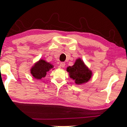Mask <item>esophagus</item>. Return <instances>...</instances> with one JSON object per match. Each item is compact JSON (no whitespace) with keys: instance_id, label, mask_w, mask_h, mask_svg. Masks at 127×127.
<instances>
[{"instance_id":"esophagus-1","label":"esophagus","mask_w":127,"mask_h":127,"mask_svg":"<svg viewBox=\"0 0 127 127\" xmlns=\"http://www.w3.org/2000/svg\"><path fill=\"white\" fill-rule=\"evenodd\" d=\"M65 63H64V62H61V63H60V66L62 68H64V66H65Z\"/></svg>"}]
</instances>
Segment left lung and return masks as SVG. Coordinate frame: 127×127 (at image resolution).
I'll list each match as a JSON object with an SVG mask.
<instances>
[{"mask_svg":"<svg viewBox=\"0 0 127 127\" xmlns=\"http://www.w3.org/2000/svg\"><path fill=\"white\" fill-rule=\"evenodd\" d=\"M66 70L69 73L70 78L74 80L75 83L77 85L87 82L92 76L91 71L85 66L81 59H77L74 65L68 66Z\"/></svg>","mask_w":127,"mask_h":127,"instance_id":"8db88e82","label":"left lung"}]
</instances>
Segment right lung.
I'll return each instance as SVG.
<instances>
[{"label":"right lung","instance_id":"1","mask_svg":"<svg viewBox=\"0 0 127 127\" xmlns=\"http://www.w3.org/2000/svg\"><path fill=\"white\" fill-rule=\"evenodd\" d=\"M53 68V65L44 60H40L31 69V73L36 79H40L46 76V72Z\"/></svg>","mask_w":127,"mask_h":127}]
</instances>
